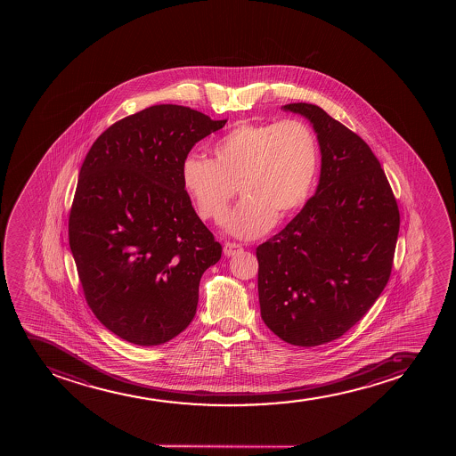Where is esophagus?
<instances>
[{
    "label": "esophagus",
    "mask_w": 456,
    "mask_h": 456,
    "mask_svg": "<svg viewBox=\"0 0 456 456\" xmlns=\"http://www.w3.org/2000/svg\"><path fill=\"white\" fill-rule=\"evenodd\" d=\"M241 251V247L239 243H232V241H226L225 245H224V254L226 256H232L239 254Z\"/></svg>",
    "instance_id": "34e87169"
}]
</instances>
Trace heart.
Instances as JSON below:
<instances>
[{
    "mask_svg": "<svg viewBox=\"0 0 456 456\" xmlns=\"http://www.w3.org/2000/svg\"><path fill=\"white\" fill-rule=\"evenodd\" d=\"M211 159L189 157L181 168L183 190L202 219L226 220L232 236L251 240L278 219L298 211L320 172L318 136L303 121L239 123L211 144Z\"/></svg>",
    "mask_w": 456,
    "mask_h": 456,
    "instance_id": "b5f03b06",
    "label": "heart"
}]
</instances>
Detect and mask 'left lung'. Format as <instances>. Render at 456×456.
I'll return each mask as SVG.
<instances>
[{
	"label": "left lung",
	"instance_id": "1",
	"mask_svg": "<svg viewBox=\"0 0 456 456\" xmlns=\"http://www.w3.org/2000/svg\"><path fill=\"white\" fill-rule=\"evenodd\" d=\"M314 126L320 183L284 230L256 248L265 324L288 344L316 346L350 330L393 269L400 213L367 142L320 106L290 103Z\"/></svg>",
	"mask_w": 456,
	"mask_h": 456
}]
</instances>
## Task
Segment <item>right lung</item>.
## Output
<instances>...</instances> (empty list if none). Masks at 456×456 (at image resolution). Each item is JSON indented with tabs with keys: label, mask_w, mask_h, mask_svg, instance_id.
Here are the masks:
<instances>
[{
	"label": "right lung",
	"mask_w": 456,
	"mask_h": 456,
	"mask_svg": "<svg viewBox=\"0 0 456 456\" xmlns=\"http://www.w3.org/2000/svg\"><path fill=\"white\" fill-rule=\"evenodd\" d=\"M225 123L187 106H151L108 127L85 158L69 248L89 309L121 339L159 346L196 314L200 277L222 247L196 215L181 168Z\"/></svg>",
	"instance_id": "1"
}]
</instances>
